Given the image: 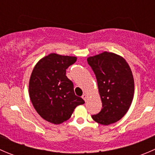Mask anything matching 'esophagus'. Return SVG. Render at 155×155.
Segmentation results:
<instances>
[{
	"instance_id": "34e87169",
	"label": "esophagus",
	"mask_w": 155,
	"mask_h": 155,
	"mask_svg": "<svg viewBox=\"0 0 155 155\" xmlns=\"http://www.w3.org/2000/svg\"><path fill=\"white\" fill-rule=\"evenodd\" d=\"M82 99L85 101V102H87V100H88V95L86 94H84L82 96Z\"/></svg>"
}]
</instances>
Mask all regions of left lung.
<instances>
[{"mask_svg": "<svg viewBox=\"0 0 155 155\" xmlns=\"http://www.w3.org/2000/svg\"><path fill=\"white\" fill-rule=\"evenodd\" d=\"M87 61L96 76L102 109L92 115L96 122L109 125L119 121L133 101L134 80L125 59L115 53L104 52L89 57Z\"/></svg>", "mask_w": 155, "mask_h": 155, "instance_id": "obj_1", "label": "left lung"}]
</instances>
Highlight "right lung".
I'll list each match as a JSON object with an SVG mask.
<instances>
[{
	"mask_svg": "<svg viewBox=\"0 0 155 155\" xmlns=\"http://www.w3.org/2000/svg\"><path fill=\"white\" fill-rule=\"evenodd\" d=\"M76 57L51 53L40 59L29 81V96L37 113L46 121L59 124L68 121L77 106L85 104L73 90L66 70Z\"/></svg>",
	"mask_w": 155,
	"mask_h": 155,
	"instance_id": "1",
	"label": "right lung"
}]
</instances>
